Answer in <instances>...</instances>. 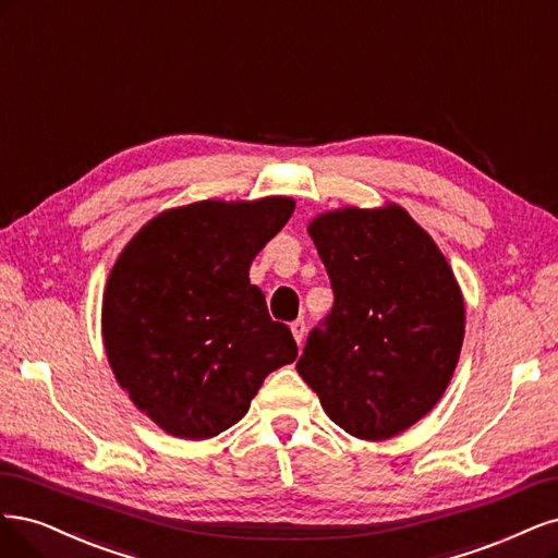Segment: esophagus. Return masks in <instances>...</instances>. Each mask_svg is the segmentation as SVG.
Masks as SVG:
<instances>
[{
	"label": "esophagus",
	"mask_w": 558,
	"mask_h": 558,
	"mask_svg": "<svg viewBox=\"0 0 558 558\" xmlns=\"http://www.w3.org/2000/svg\"><path fill=\"white\" fill-rule=\"evenodd\" d=\"M292 336H294V340H296L299 345L303 343V336H305V322L303 319H294L292 322Z\"/></svg>",
	"instance_id": "obj_1"
}]
</instances>
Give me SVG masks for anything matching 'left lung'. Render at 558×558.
Wrapping results in <instances>:
<instances>
[{"label": "left lung", "instance_id": "1", "mask_svg": "<svg viewBox=\"0 0 558 558\" xmlns=\"http://www.w3.org/2000/svg\"><path fill=\"white\" fill-rule=\"evenodd\" d=\"M333 308L296 371L331 422L385 440L438 403L463 343V299L428 233L399 208H343L308 227Z\"/></svg>", "mask_w": 558, "mask_h": 558}]
</instances>
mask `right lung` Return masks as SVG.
Segmentation results:
<instances>
[{
    "label": "right lung",
    "instance_id": "1",
    "mask_svg": "<svg viewBox=\"0 0 558 558\" xmlns=\"http://www.w3.org/2000/svg\"><path fill=\"white\" fill-rule=\"evenodd\" d=\"M294 202H199L157 215L106 282L101 331L138 410L171 436L204 440L236 424L264 377L296 359L247 271Z\"/></svg>",
    "mask_w": 558,
    "mask_h": 558
}]
</instances>
